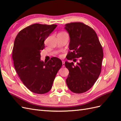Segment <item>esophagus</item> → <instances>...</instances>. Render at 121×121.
Returning a JSON list of instances; mask_svg holds the SVG:
<instances>
[{"label":"esophagus","mask_w":121,"mask_h":121,"mask_svg":"<svg viewBox=\"0 0 121 121\" xmlns=\"http://www.w3.org/2000/svg\"><path fill=\"white\" fill-rule=\"evenodd\" d=\"M64 66H65V63H64V62L63 61H62V66H63V67H64Z\"/></svg>","instance_id":"1"}]
</instances>
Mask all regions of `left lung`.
Wrapping results in <instances>:
<instances>
[{"label": "left lung", "instance_id": "8db88e82", "mask_svg": "<svg viewBox=\"0 0 121 121\" xmlns=\"http://www.w3.org/2000/svg\"><path fill=\"white\" fill-rule=\"evenodd\" d=\"M65 29L70 36L69 48L71 52L68 53V57L79 59L75 65L73 62H65L69 72L66 84L72 92L84 93L94 85L100 74L102 48L95 31L84 23H68Z\"/></svg>", "mask_w": 121, "mask_h": 121}]
</instances>
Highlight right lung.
Segmentation results:
<instances>
[{
  "label": "right lung",
  "instance_id": "right-lung-1",
  "mask_svg": "<svg viewBox=\"0 0 121 121\" xmlns=\"http://www.w3.org/2000/svg\"><path fill=\"white\" fill-rule=\"evenodd\" d=\"M56 27V24H32L21 30L14 41L12 57L16 71L24 85L34 93L49 92L62 65L57 57L47 62L40 60L44 41Z\"/></svg>",
  "mask_w": 121,
  "mask_h": 121
}]
</instances>
